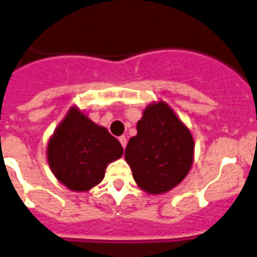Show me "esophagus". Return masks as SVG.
<instances>
[{"label": "esophagus", "instance_id": "obj_1", "mask_svg": "<svg viewBox=\"0 0 257 257\" xmlns=\"http://www.w3.org/2000/svg\"><path fill=\"white\" fill-rule=\"evenodd\" d=\"M119 142L121 143V146H123V148H125V147H126V143H128V141H126V137H125V136L119 137Z\"/></svg>", "mask_w": 257, "mask_h": 257}]
</instances>
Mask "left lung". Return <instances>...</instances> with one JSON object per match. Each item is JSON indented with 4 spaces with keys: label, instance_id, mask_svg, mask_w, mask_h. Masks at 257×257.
<instances>
[{
    "label": "left lung",
    "instance_id": "1",
    "mask_svg": "<svg viewBox=\"0 0 257 257\" xmlns=\"http://www.w3.org/2000/svg\"><path fill=\"white\" fill-rule=\"evenodd\" d=\"M191 132L165 101H155L143 110L137 136L125 148V161L134 181L152 195L179 185L194 162Z\"/></svg>",
    "mask_w": 257,
    "mask_h": 257
}]
</instances>
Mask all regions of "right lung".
Returning a JSON list of instances; mask_svg holds the SVG:
<instances>
[{"label": "right lung", "mask_w": 257, "mask_h": 257, "mask_svg": "<svg viewBox=\"0 0 257 257\" xmlns=\"http://www.w3.org/2000/svg\"><path fill=\"white\" fill-rule=\"evenodd\" d=\"M123 156L119 141L105 126L72 106L48 141L47 160L53 175L72 191L99 185L110 162Z\"/></svg>", "instance_id": "right-lung-1"}]
</instances>
